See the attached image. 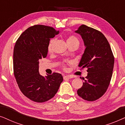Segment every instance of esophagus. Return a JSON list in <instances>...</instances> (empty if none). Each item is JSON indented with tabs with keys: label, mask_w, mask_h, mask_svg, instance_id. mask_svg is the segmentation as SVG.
Returning <instances> with one entry per match:
<instances>
[{
	"label": "esophagus",
	"mask_w": 125,
	"mask_h": 125,
	"mask_svg": "<svg viewBox=\"0 0 125 125\" xmlns=\"http://www.w3.org/2000/svg\"><path fill=\"white\" fill-rule=\"evenodd\" d=\"M73 78L72 76H69V75H66V76H64V79H70V78Z\"/></svg>",
	"instance_id": "34e87169"
}]
</instances>
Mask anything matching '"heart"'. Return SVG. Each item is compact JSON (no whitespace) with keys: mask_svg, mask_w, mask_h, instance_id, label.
<instances>
[{"mask_svg":"<svg viewBox=\"0 0 125 125\" xmlns=\"http://www.w3.org/2000/svg\"><path fill=\"white\" fill-rule=\"evenodd\" d=\"M54 42V39H52L50 40V42H49L48 45V52H51L52 51V48L53 44ZM68 44H74V43H78L79 44V40H78V38L77 37L75 36L74 35H70L67 37V40H66ZM64 68H65V66H63Z\"/></svg>","mask_w":125,"mask_h":125,"instance_id":"obj_1","label":"heart"}]
</instances>
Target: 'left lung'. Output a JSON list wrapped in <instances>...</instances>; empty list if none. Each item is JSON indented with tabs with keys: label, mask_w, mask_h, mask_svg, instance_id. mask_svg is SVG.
<instances>
[{
	"label": "left lung",
	"mask_w": 125,
	"mask_h": 125,
	"mask_svg": "<svg viewBox=\"0 0 125 125\" xmlns=\"http://www.w3.org/2000/svg\"><path fill=\"white\" fill-rule=\"evenodd\" d=\"M80 34L85 47L78 66L87 68L88 75L77 94L83 100L94 101L103 95L108 88L113 71L114 57L106 38L99 31L81 25Z\"/></svg>",
	"instance_id": "1"
}]
</instances>
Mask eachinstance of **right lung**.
Returning <instances> with one entry per match:
<instances>
[{"mask_svg": "<svg viewBox=\"0 0 125 125\" xmlns=\"http://www.w3.org/2000/svg\"><path fill=\"white\" fill-rule=\"evenodd\" d=\"M59 33L53 27L35 25L23 32L15 43L14 76L23 94L34 102H44L53 98L63 81L60 73L44 77L39 72V60L47 57L50 39Z\"/></svg>", "mask_w": 125, "mask_h": 125, "instance_id": "add662e5", "label": "right lung"}]
</instances>
